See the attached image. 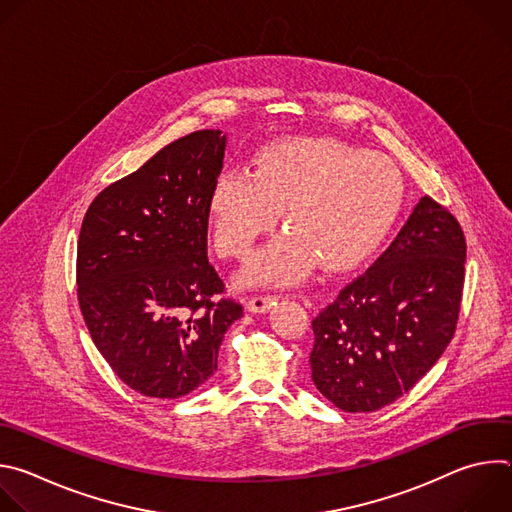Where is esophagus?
I'll list each match as a JSON object with an SVG mask.
<instances>
[{
  "mask_svg": "<svg viewBox=\"0 0 512 512\" xmlns=\"http://www.w3.org/2000/svg\"><path fill=\"white\" fill-rule=\"evenodd\" d=\"M275 296H271V294H259V296H253V298H249V302H247V308H249V312H267V310H271V306L275 304Z\"/></svg>",
  "mask_w": 512,
  "mask_h": 512,
  "instance_id": "34e87169",
  "label": "esophagus"
}]
</instances>
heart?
Segmentation results:
<instances>
[{"label": "heart", "instance_id": "heart-1", "mask_svg": "<svg viewBox=\"0 0 512 512\" xmlns=\"http://www.w3.org/2000/svg\"><path fill=\"white\" fill-rule=\"evenodd\" d=\"M405 182L397 164L332 137L281 139L247 168H231L210 186L206 212L216 253L247 257L279 218L291 231L245 267V283L287 285L320 259L346 269L367 257L401 212Z\"/></svg>", "mask_w": 512, "mask_h": 512}]
</instances>
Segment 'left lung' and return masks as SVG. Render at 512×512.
I'll use <instances>...</instances> for the list:
<instances>
[{"label": "left lung", "instance_id": "1", "mask_svg": "<svg viewBox=\"0 0 512 512\" xmlns=\"http://www.w3.org/2000/svg\"><path fill=\"white\" fill-rule=\"evenodd\" d=\"M464 263L456 216L423 196L387 251L312 320L318 391L348 413L407 393L454 338Z\"/></svg>", "mask_w": 512, "mask_h": 512}]
</instances>
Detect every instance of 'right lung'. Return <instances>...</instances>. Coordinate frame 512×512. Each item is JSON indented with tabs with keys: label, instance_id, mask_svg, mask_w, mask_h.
Wrapping results in <instances>:
<instances>
[{
	"label": "right lung",
	"instance_id": "add662e5",
	"mask_svg": "<svg viewBox=\"0 0 512 512\" xmlns=\"http://www.w3.org/2000/svg\"><path fill=\"white\" fill-rule=\"evenodd\" d=\"M227 137L204 129L162 148L91 202L79 235L77 296L113 373L145 397L206 383L243 306L208 263V192Z\"/></svg>",
	"mask_w": 512,
	"mask_h": 512
}]
</instances>
